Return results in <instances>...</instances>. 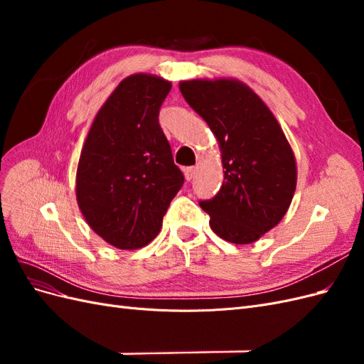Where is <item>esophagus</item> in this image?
Returning a JSON list of instances; mask_svg holds the SVG:
<instances>
[{
  "instance_id": "1",
  "label": "esophagus",
  "mask_w": 364,
  "mask_h": 364,
  "mask_svg": "<svg viewBox=\"0 0 364 364\" xmlns=\"http://www.w3.org/2000/svg\"><path fill=\"white\" fill-rule=\"evenodd\" d=\"M183 173H185V179L191 181L196 174V167H186V168H183Z\"/></svg>"
}]
</instances>
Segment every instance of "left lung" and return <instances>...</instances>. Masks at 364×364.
I'll return each instance as SVG.
<instances>
[{
  "instance_id": "left-lung-1",
  "label": "left lung",
  "mask_w": 364,
  "mask_h": 364,
  "mask_svg": "<svg viewBox=\"0 0 364 364\" xmlns=\"http://www.w3.org/2000/svg\"><path fill=\"white\" fill-rule=\"evenodd\" d=\"M181 92L217 136L225 182L199 205L229 243L249 245L277 226L296 190L293 150L277 118L238 80H186Z\"/></svg>"
}]
</instances>
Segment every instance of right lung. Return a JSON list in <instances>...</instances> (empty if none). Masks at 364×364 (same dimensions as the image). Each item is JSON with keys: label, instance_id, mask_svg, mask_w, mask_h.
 Listing matches in <instances>:
<instances>
[{"label": "right lung", "instance_id": "right-lung-1", "mask_svg": "<svg viewBox=\"0 0 364 364\" xmlns=\"http://www.w3.org/2000/svg\"><path fill=\"white\" fill-rule=\"evenodd\" d=\"M170 90L156 75L126 77L94 118L80 153L77 203L94 232L118 249L149 245L183 185L159 126Z\"/></svg>", "mask_w": 364, "mask_h": 364}]
</instances>
